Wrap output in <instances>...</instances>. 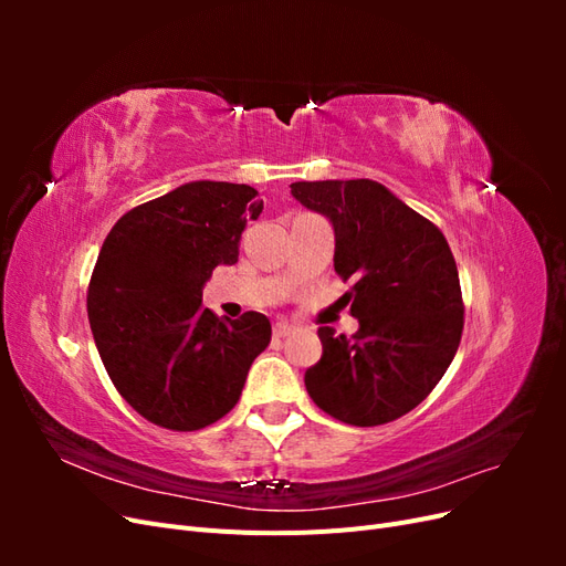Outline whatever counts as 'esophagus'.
I'll list each match as a JSON object with an SVG mask.
<instances>
[{
	"mask_svg": "<svg viewBox=\"0 0 566 566\" xmlns=\"http://www.w3.org/2000/svg\"><path fill=\"white\" fill-rule=\"evenodd\" d=\"M295 333V328L290 323H276L273 325V335L276 337H287V335H293Z\"/></svg>",
	"mask_w": 566,
	"mask_h": 566,
	"instance_id": "obj_1",
	"label": "esophagus"
}]
</instances>
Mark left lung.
Instances as JSON below:
<instances>
[{
  "label": "left lung",
  "instance_id": "left-lung-1",
  "mask_svg": "<svg viewBox=\"0 0 566 566\" xmlns=\"http://www.w3.org/2000/svg\"><path fill=\"white\" fill-rule=\"evenodd\" d=\"M290 193L335 231V271L356 276L358 331L318 328L321 361L304 373L325 413L356 427L413 410L451 366L462 335L458 266L443 233L373 179L295 181Z\"/></svg>",
  "mask_w": 566,
  "mask_h": 566
}]
</instances>
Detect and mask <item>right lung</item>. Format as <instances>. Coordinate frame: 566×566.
Instances as JSON below:
<instances>
[{"instance_id":"right-lung-1","label":"right lung","mask_w":566,"mask_h":566,"mask_svg":"<svg viewBox=\"0 0 566 566\" xmlns=\"http://www.w3.org/2000/svg\"><path fill=\"white\" fill-rule=\"evenodd\" d=\"M264 202L248 184L191 181L117 219L90 281L87 314L115 389L165 430H202L241 399L271 342L264 314L219 318L202 287Z\"/></svg>"}]
</instances>
